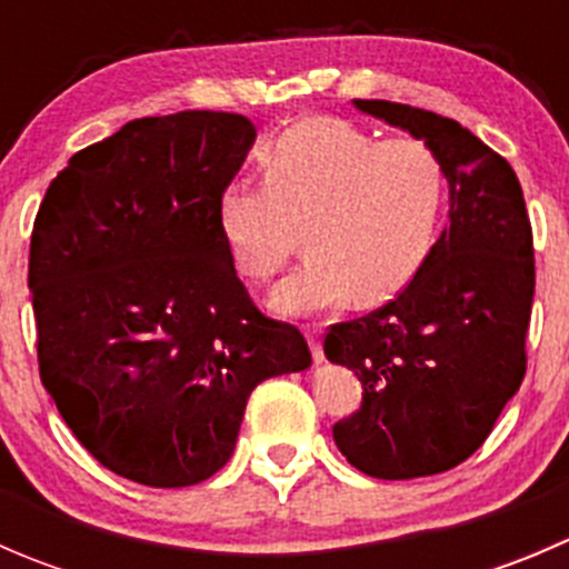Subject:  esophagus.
Instances as JSON below:
<instances>
[{"label": "esophagus", "instance_id": "esophagus-1", "mask_svg": "<svg viewBox=\"0 0 569 569\" xmlns=\"http://www.w3.org/2000/svg\"><path fill=\"white\" fill-rule=\"evenodd\" d=\"M306 338H308V347H311V355L313 360L325 358V349H321V325H308L306 327Z\"/></svg>", "mask_w": 569, "mask_h": 569}]
</instances>
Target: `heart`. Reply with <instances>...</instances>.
I'll return each instance as SVG.
<instances>
[{
    "instance_id": "1",
    "label": "heart",
    "mask_w": 569,
    "mask_h": 569,
    "mask_svg": "<svg viewBox=\"0 0 569 569\" xmlns=\"http://www.w3.org/2000/svg\"><path fill=\"white\" fill-rule=\"evenodd\" d=\"M443 168L418 137H386L336 118L291 126L263 157V183L233 181L220 228L244 278L263 283L297 248L311 256L274 291L283 311H317L352 295L380 306L432 248Z\"/></svg>"
}]
</instances>
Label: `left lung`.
Masks as SVG:
<instances>
[{
    "mask_svg": "<svg viewBox=\"0 0 569 569\" xmlns=\"http://www.w3.org/2000/svg\"><path fill=\"white\" fill-rule=\"evenodd\" d=\"M355 107L427 142L449 181V222L416 278L325 332L327 358L363 386L332 427L338 451L375 479H418L468 460L523 382L531 220L512 164L457 120L393 101Z\"/></svg>",
    "mask_w": 569,
    "mask_h": 569,
    "instance_id": "obj_1",
    "label": "left lung"
}]
</instances>
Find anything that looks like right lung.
Here are the masks:
<instances>
[{
  "label": "right lung",
  "instance_id": "right-lung-1",
  "mask_svg": "<svg viewBox=\"0 0 569 569\" xmlns=\"http://www.w3.org/2000/svg\"><path fill=\"white\" fill-rule=\"evenodd\" d=\"M244 114L140 118L73 153L30 242L38 369L79 443L148 487H189L233 455L252 388L311 366L237 278L220 198Z\"/></svg>",
  "mask_w": 569,
  "mask_h": 569
}]
</instances>
